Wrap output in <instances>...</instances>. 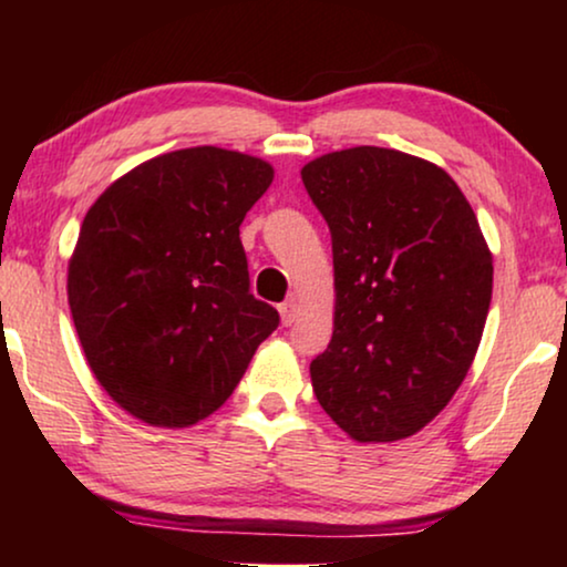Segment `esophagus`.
<instances>
[{
	"label": "esophagus",
	"mask_w": 567,
	"mask_h": 567,
	"mask_svg": "<svg viewBox=\"0 0 567 567\" xmlns=\"http://www.w3.org/2000/svg\"><path fill=\"white\" fill-rule=\"evenodd\" d=\"M278 312H281V320H284V324H291L293 320H297V312H299V309H297V299H286L284 301V305L281 307H278Z\"/></svg>",
	"instance_id": "esophagus-1"
}]
</instances>
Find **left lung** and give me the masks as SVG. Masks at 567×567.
I'll use <instances>...</instances> for the list:
<instances>
[{
	"instance_id": "left-lung-1",
	"label": "left lung",
	"mask_w": 567,
	"mask_h": 567,
	"mask_svg": "<svg viewBox=\"0 0 567 567\" xmlns=\"http://www.w3.org/2000/svg\"><path fill=\"white\" fill-rule=\"evenodd\" d=\"M301 181L336 266L315 398L361 444L413 436L460 390L483 338L493 255L477 216L444 169L382 146L322 154Z\"/></svg>"
}]
</instances>
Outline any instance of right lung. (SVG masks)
I'll return each instance as SVG.
<instances>
[{
    "instance_id": "1",
    "label": "right lung",
    "mask_w": 567,
    "mask_h": 567,
    "mask_svg": "<svg viewBox=\"0 0 567 567\" xmlns=\"http://www.w3.org/2000/svg\"><path fill=\"white\" fill-rule=\"evenodd\" d=\"M274 167L219 146L131 169L84 216L69 307L103 390L138 421L185 429L221 408L278 312L250 293L239 224Z\"/></svg>"
}]
</instances>
